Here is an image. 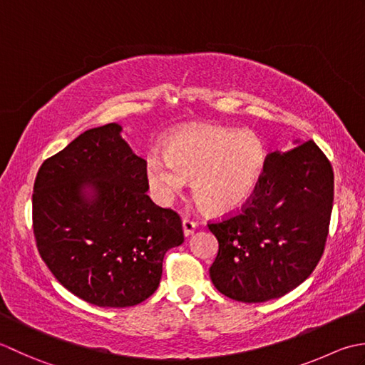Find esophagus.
Returning a JSON list of instances; mask_svg holds the SVG:
<instances>
[{
	"label": "esophagus",
	"instance_id": "obj_1",
	"mask_svg": "<svg viewBox=\"0 0 365 365\" xmlns=\"http://www.w3.org/2000/svg\"><path fill=\"white\" fill-rule=\"evenodd\" d=\"M197 230V224L190 219H184L182 220V232H184V236H190L193 235V232Z\"/></svg>",
	"mask_w": 365,
	"mask_h": 365
}]
</instances>
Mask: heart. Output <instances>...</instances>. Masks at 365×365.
Listing matches in <instances>:
<instances>
[{"label":"heart","instance_id":"b5f03b06","mask_svg":"<svg viewBox=\"0 0 365 365\" xmlns=\"http://www.w3.org/2000/svg\"><path fill=\"white\" fill-rule=\"evenodd\" d=\"M266 160V145L255 132L190 124L165 141L163 154L146 155L145 176L160 205L172 203L192 178L200 206L230 212L254 195Z\"/></svg>","mask_w":365,"mask_h":365}]
</instances>
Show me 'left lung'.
<instances>
[{"mask_svg": "<svg viewBox=\"0 0 365 365\" xmlns=\"http://www.w3.org/2000/svg\"><path fill=\"white\" fill-rule=\"evenodd\" d=\"M267 155L264 173L241 214L210 224L219 252L210 276L230 299L264 302L306 280L323 255L334 173L315 141Z\"/></svg>", "mask_w": 365, "mask_h": 365, "instance_id": "left-lung-1", "label": "left lung"}]
</instances>
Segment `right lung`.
<instances>
[{
    "label": "right lung",
    "instance_id": "1",
    "mask_svg": "<svg viewBox=\"0 0 365 365\" xmlns=\"http://www.w3.org/2000/svg\"><path fill=\"white\" fill-rule=\"evenodd\" d=\"M110 123L89 129L37 172L33 228L51 274L98 307H130L159 287L181 219L146 195L145 159Z\"/></svg>",
    "mask_w": 365,
    "mask_h": 365
}]
</instances>
